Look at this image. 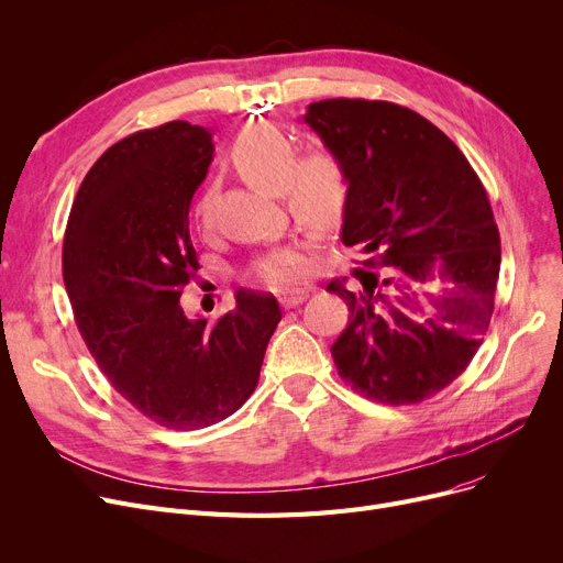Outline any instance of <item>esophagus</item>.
<instances>
[{
  "label": "esophagus",
  "instance_id": "1",
  "mask_svg": "<svg viewBox=\"0 0 563 563\" xmlns=\"http://www.w3.org/2000/svg\"><path fill=\"white\" fill-rule=\"evenodd\" d=\"M308 297H310L308 291H287V294H280L278 301H280L283 308H294V306L303 303Z\"/></svg>",
  "mask_w": 563,
  "mask_h": 563
}]
</instances>
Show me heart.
<instances>
[{"instance_id":"b5f03b06","label":"heart","mask_w":563,"mask_h":563,"mask_svg":"<svg viewBox=\"0 0 563 563\" xmlns=\"http://www.w3.org/2000/svg\"><path fill=\"white\" fill-rule=\"evenodd\" d=\"M232 159L246 180L264 191L280 196L289 214L312 230H331L340 223L349 180L342 162L331 151H312L299 159V147L274 125H255L236 136ZM217 187L207 185L198 198L196 214L202 225L214 221ZM308 272V260L299 246H283L262 255L253 274L274 289L299 283Z\"/></svg>"}]
</instances>
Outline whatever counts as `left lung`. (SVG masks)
<instances>
[{"instance_id":"8db88e82","label":"left lung","mask_w":563,"mask_h":563,"mask_svg":"<svg viewBox=\"0 0 563 563\" xmlns=\"http://www.w3.org/2000/svg\"><path fill=\"white\" fill-rule=\"evenodd\" d=\"M303 121L346 170L342 244L367 255L358 287H327L349 306L338 374L378 404H420L488 331L501 251L486 189L445 132L395 102L321 100Z\"/></svg>"}]
</instances>
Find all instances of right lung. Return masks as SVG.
Here are the masks:
<instances>
[{
  "label": "right lung",
  "instance_id": "1",
  "mask_svg": "<svg viewBox=\"0 0 563 563\" xmlns=\"http://www.w3.org/2000/svg\"><path fill=\"white\" fill-rule=\"evenodd\" d=\"M212 153L210 130L187 121L113 143L86 173L64 236V283L100 372L145 418L177 431L242 408L283 317L272 294L251 289L217 323L180 306L200 269L189 207Z\"/></svg>",
  "mask_w": 563,
  "mask_h": 563
}]
</instances>
